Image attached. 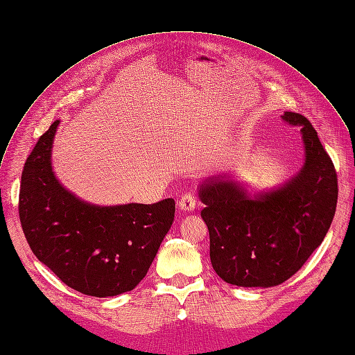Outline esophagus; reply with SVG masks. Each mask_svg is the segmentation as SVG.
I'll list each match as a JSON object with an SVG mask.
<instances>
[{"instance_id": "esophagus-1", "label": "esophagus", "mask_w": 355, "mask_h": 355, "mask_svg": "<svg viewBox=\"0 0 355 355\" xmlns=\"http://www.w3.org/2000/svg\"><path fill=\"white\" fill-rule=\"evenodd\" d=\"M178 207H180V209H182L184 212H193L194 209H196V207H197V200H196V197L193 196V194H184L182 197H181V200H180V202H178Z\"/></svg>"}]
</instances>
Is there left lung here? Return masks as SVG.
Here are the masks:
<instances>
[{
    "label": "left lung",
    "mask_w": 355,
    "mask_h": 355,
    "mask_svg": "<svg viewBox=\"0 0 355 355\" xmlns=\"http://www.w3.org/2000/svg\"><path fill=\"white\" fill-rule=\"evenodd\" d=\"M281 120L298 127L304 143L295 175L254 194L230 173L198 185L212 268L232 286L268 288L287 281L320 247L336 214L337 174L317 131L297 112L286 111Z\"/></svg>",
    "instance_id": "obj_1"
}]
</instances>
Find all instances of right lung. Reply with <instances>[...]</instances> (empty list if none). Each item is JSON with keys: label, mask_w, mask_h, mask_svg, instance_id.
I'll return each mask as SVG.
<instances>
[{"label": "right lung", "mask_w": 355, "mask_h": 355, "mask_svg": "<svg viewBox=\"0 0 355 355\" xmlns=\"http://www.w3.org/2000/svg\"><path fill=\"white\" fill-rule=\"evenodd\" d=\"M60 120L44 132L21 175L19 220L40 261L85 295L114 297L135 288L170 231L175 201L98 205L57 178L53 144Z\"/></svg>", "instance_id": "obj_1"}]
</instances>
